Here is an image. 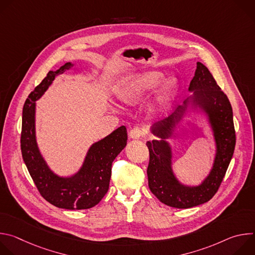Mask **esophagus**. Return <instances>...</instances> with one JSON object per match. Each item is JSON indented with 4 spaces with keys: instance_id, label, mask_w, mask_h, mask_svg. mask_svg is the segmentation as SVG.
<instances>
[{
    "instance_id": "1",
    "label": "esophagus",
    "mask_w": 255,
    "mask_h": 255,
    "mask_svg": "<svg viewBox=\"0 0 255 255\" xmlns=\"http://www.w3.org/2000/svg\"><path fill=\"white\" fill-rule=\"evenodd\" d=\"M142 135H144V129H141L139 127H135L129 132V137L131 139H139Z\"/></svg>"
}]
</instances>
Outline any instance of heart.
Masks as SVG:
<instances>
[{
	"mask_svg": "<svg viewBox=\"0 0 255 255\" xmlns=\"http://www.w3.org/2000/svg\"><path fill=\"white\" fill-rule=\"evenodd\" d=\"M163 77L162 72L156 70L135 75L124 80L118 87L116 94L123 102L131 103L147 96L160 84L156 95V103L160 108L173 98L178 88V83L175 78L169 77L162 81Z\"/></svg>",
	"mask_w": 255,
	"mask_h": 255,
	"instance_id": "1",
	"label": "heart"
}]
</instances>
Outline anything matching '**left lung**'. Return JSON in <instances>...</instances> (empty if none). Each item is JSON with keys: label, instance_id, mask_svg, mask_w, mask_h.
Here are the masks:
<instances>
[{"label": "left lung", "instance_id": "1", "mask_svg": "<svg viewBox=\"0 0 255 255\" xmlns=\"http://www.w3.org/2000/svg\"><path fill=\"white\" fill-rule=\"evenodd\" d=\"M188 91L192 95L183 105L151 126V134L159 139L146 142L150 156L147 167L149 189L161 203L177 209L193 208L213 198L222 183L236 143L231 104L209 69L199 61ZM192 115L206 120L215 145L210 171L198 185L185 184L177 177L173 170L172 148L167 141L181 122Z\"/></svg>", "mask_w": 255, "mask_h": 255}]
</instances>
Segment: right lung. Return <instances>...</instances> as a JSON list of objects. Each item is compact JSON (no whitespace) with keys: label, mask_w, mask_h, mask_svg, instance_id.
<instances>
[{"label":"right lung","mask_w":255,"mask_h":255,"mask_svg":"<svg viewBox=\"0 0 255 255\" xmlns=\"http://www.w3.org/2000/svg\"><path fill=\"white\" fill-rule=\"evenodd\" d=\"M66 62L47 77L29 95L23 107L21 150L23 160L41 196L57 208L84 210L95 207L109 190L112 162L127 144V129L120 126L111 134L93 143L80 168L71 175L53 171L42 155L36 137V101H38L58 75L77 69Z\"/></svg>","instance_id":"1"}]
</instances>
